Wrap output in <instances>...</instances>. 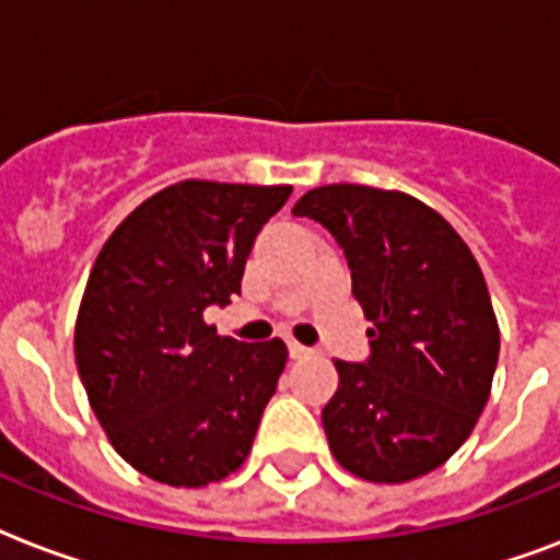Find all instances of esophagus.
I'll list each match as a JSON object with an SVG mask.
<instances>
[{
	"label": "esophagus",
	"instance_id": "34e87169",
	"mask_svg": "<svg viewBox=\"0 0 560 560\" xmlns=\"http://www.w3.org/2000/svg\"><path fill=\"white\" fill-rule=\"evenodd\" d=\"M288 349H290V358H293V360H302V358H307V354H311V349H307V346H302V342H296V340H288Z\"/></svg>",
	"mask_w": 560,
	"mask_h": 560
}]
</instances>
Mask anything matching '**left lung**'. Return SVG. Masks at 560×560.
<instances>
[{"label": "left lung", "mask_w": 560, "mask_h": 560, "mask_svg": "<svg viewBox=\"0 0 560 560\" xmlns=\"http://www.w3.org/2000/svg\"><path fill=\"white\" fill-rule=\"evenodd\" d=\"M293 214L337 237L372 323L366 363H334L340 386L323 409L334 459L369 482L424 477L465 444L491 395L500 328L477 258L404 191L323 186Z\"/></svg>", "instance_id": "1"}]
</instances>
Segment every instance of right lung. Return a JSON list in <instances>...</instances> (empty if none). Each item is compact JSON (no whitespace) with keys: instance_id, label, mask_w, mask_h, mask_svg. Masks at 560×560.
Wrapping results in <instances>:
<instances>
[{"instance_id":"1","label":"right lung","mask_w":560,"mask_h":560,"mask_svg":"<svg viewBox=\"0 0 560 560\" xmlns=\"http://www.w3.org/2000/svg\"><path fill=\"white\" fill-rule=\"evenodd\" d=\"M290 191L186 179L130 211L95 258L74 363L109 444L144 477L202 488L253 451L288 346L218 337L202 311L241 293L255 235Z\"/></svg>"}]
</instances>
